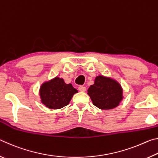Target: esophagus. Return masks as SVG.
Here are the masks:
<instances>
[{"label":"esophagus","mask_w":158,"mask_h":158,"mask_svg":"<svg viewBox=\"0 0 158 158\" xmlns=\"http://www.w3.org/2000/svg\"><path fill=\"white\" fill-rule=\"evenodd\" d=\"M78 90H79L80 92H85V86H83V85H80L78 88Z\"/></svg>","instance_id":"obj_1"}]
</instances>
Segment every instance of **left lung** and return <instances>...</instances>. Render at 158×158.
Segmentation results:
<instances>
[{
    "label": "left lung",
    "instance_id": "obj_1",
    "mask_svg": "<svg viewBox=\"0 0 158 158\" xmlns=\"http://www.w3.org/2000/svg\"><path fill=\"white\" fill-rule=\"evenodd\" d=\"M93 104L102 110L117 107L123 98L121 85L111 77L99 75L88 89Z\"/></svg>",
    "mask_w": 158,
    "mask_h": 158
}]
</instances>
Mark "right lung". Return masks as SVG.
<instances>
[{"mask_svg": "<svg viewBox=\"0 0 158 158\" xmlns=\"http://www.w3.org/2000/svg\"><path fill=\"white\" fill-rule=\"evenodd\" d=\"M41 102L49 109H58L68 105L78 90L71 84H66L63 78L56 77L45 81L40 88Z\"/></svg>", "mask_w": 158, "mask_h": 158, "instance_id": "right-lung-1", "label": "right lung"}]
</instances>
